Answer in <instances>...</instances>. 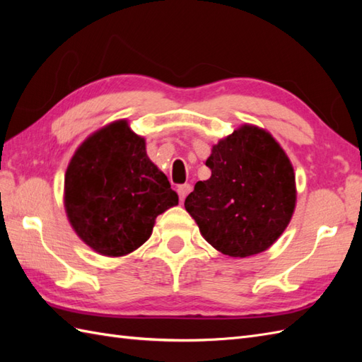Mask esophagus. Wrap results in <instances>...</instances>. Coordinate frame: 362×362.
I'll list each match as a JSON object with an SVG mask.
<instances>
[{"mask_svg":"<svg viewBox=\"0 0 362 362\" xmlns=\"http://www.w3.org/2000/svg\"><path fill=\"white\" fill-rule=\"evenodd\" d=\"M189 191H191V185H188V183H183V185L177 187V193H179V197L182 202L185 201V197L189 194Z\"/></svg>","mask_w":362,"mask_h":362,"instance_id":"1","label":"esophagus"}]
</instances>
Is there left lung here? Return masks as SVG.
Here are the masks:
<instances>
[{
    "instance_id": "left-lung-1",
    "label": "left lung",
    "mask_w": 362,
    "mask_h": 362,
    "mask_svg": "<svg viewBox=\"0 0 362 362\" xmlns=\"http://www.w3.org/2000/svg\"><path fill=\"white\" fill-rule=\"evenodd\" d=\"M211 177L185 199L202 236L235 258L257 255L279 240L296 209V175L264 129L244 124L213 146Z\"/></svg>"
}]
</instances>
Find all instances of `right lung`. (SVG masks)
<instances>
[{
  "mask_svg": "<svg viewBox=\"0 0 362 362\" xmlns=\"http://www.w3.org/2000/svg\"><path fill=\"white\" fill-rule=\"evenodd\" d=\"M179 204L168 177L149 160L144 138L126 119L98 130L76 151L65 174V210L81 240L122 257L149 240L156 218Z\"/></svg>",
  "mask_w": 362,
  "mask_h": 362,
  "instance_id": "1",
  "label": "right lung"
}]
</instances>
